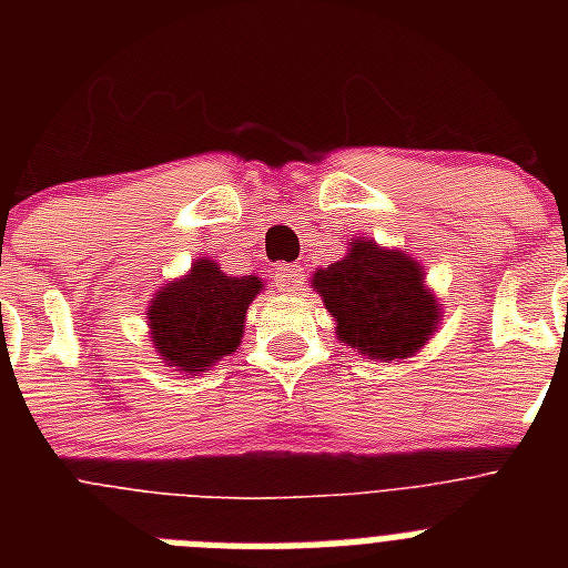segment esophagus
<instances>
[{
	"label": "esophagus",
	"mask_w": 568,
	"mask_h": 568,
	"mask_svg": "<svg viewBox=\"0 0 568 568\" xmlns=\"http://www.w3.org/2000/svg\"><path fill=\"white\" fill-rule=\"evenodd\" d=\"M273 284L281 293H295L301 287V264H275Z\"/></svg>",
	"instance_id": "1"
}]
</instances>
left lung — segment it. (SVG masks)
Here are the masks:
<instances>
[{"label":"left lung","mask_w":568,"mask_h":568,"mask_svg":"<svg viewBox=\"0 0 568 568\" xmlns=\"http://www.w3.org/2000/svg\"><path fill=\"white\" fill-rule=\"evenodd\" d=\"M313 287L338 321L341 344L369 358L395 361L418 353L440 318L418 264L373 241H353L346 258L313 275Z\"/></svg>","instance_id":"8db88e82"}]
</instances>
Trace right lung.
Instances as JSON below:
<instances>
[{
	"label": "right lung",
	"mask_w": 568,
	"mask_h": 568,
	"mask_svg": "<svg viewBox=\"0 0 568 568\" xmlns=\"http://www.w3.org/2000/svg\"><path fill=\"white\" fill-rule=\"evenodd\" d=\"M261 290L255 275H224L219 264L195 261L187 278L155 295L148 310L155 349L170 366L204 373L215 361L235 353L244 315Z\"/></svg>",
	"instance_id": "add662e5"
}]
</instances>
